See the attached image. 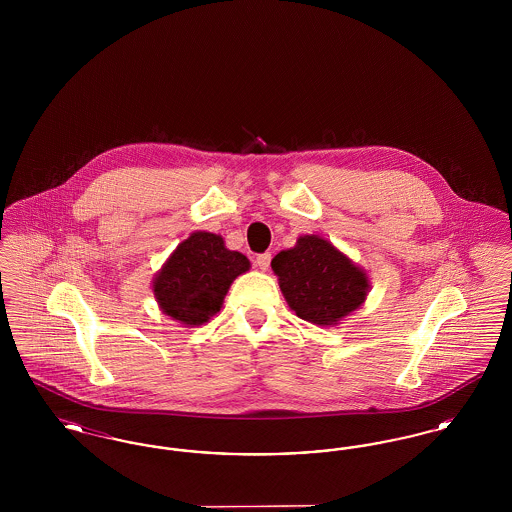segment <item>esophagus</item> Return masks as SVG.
I'll return each mask as SVG.
<instances>
[{
	"instance_id": "34e87169",
	"label": "esophagus",
	"mask_w": 512,
	"mask_h": 512,
	"mask_svg": "<svg viewBox=\"0 0 512 512\" xmlns=\"http://www.w3.org/2000/svg\"><path fill=\"white\" fill-rule=\"evenodd\" d=\"M270 259H272L270 253H261V255H257L255 263H257V267L261 268V270H267L268 265H270Z\"/></svg>"
}]
</instances>
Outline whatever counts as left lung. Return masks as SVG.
<instances>
[{
  "instance_id": "1",
  "label": "left lung",
  "mask_w": 512,
  "mask_h": 512,
  "mask_svg": "<svg viewBox=\"0 0 512 512\" xmlns=\"http://www.w3.org/2000/svg\"><path fill=\"white\" fill-rule=\"evenodd\" d=\"M270 267L295 315L313 324H336L361 307L368 292L365 272L318 236H301Z\"/></svg>"
}]
</instances>
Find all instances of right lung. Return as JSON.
<instances>
[{
  "instance_id": "right-lung-1",
  "label": "right lung",
  "mask_w": 512,
  "mask_h": 512,
  "mask_svg": "<svg viewBox=\"0 0 512 512\" xmlns=\"http://www.w3.org/2000/svg\"><path fill=\"white\" fill-rule=\"evenodd\" d=\"M245 270L247 257L226 249L220 236L194 232L161 268L153 292L163 313L195 326L219 313L230 284Z\"/></svg>"
}]
</instances>
